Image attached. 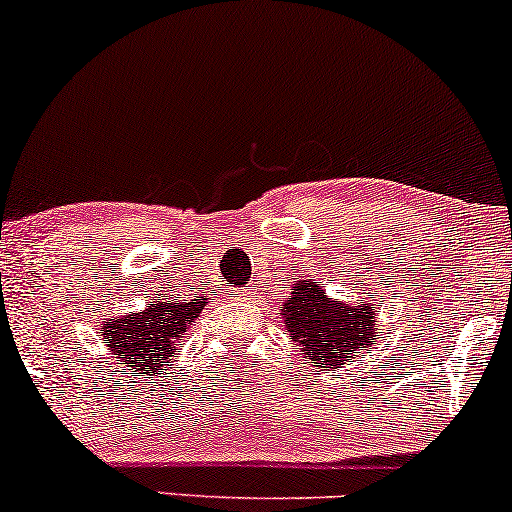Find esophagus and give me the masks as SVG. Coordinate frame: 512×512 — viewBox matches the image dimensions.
Instances as JSON below:
<instances>
[{"instance_id": "34e87169", "label": "esophagus", "mask_w": 512, "mask_h": 512, "mask_svg": "<svg viewBox=\"0 0 512 512\" xmlns=\"http://www.w3.org/2000/svg\"><path fill=\"white\" fill-rule=\"evenodd\" d=\"M240 296H245V301H250V298L255 296V289H252V286H248V289H245L243 293H240Z\"/></svg>"}]
</instances>
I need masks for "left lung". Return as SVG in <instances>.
I'll return each instance as SVG.
<instances>
[{
	"label": "left lung",
	"instance_id": "obj_1",
	"mask_svg": "<svg viewBox=\"0 0 512 512\" xmlns=\"http://www.w3.org/2000/svg\"><path fill=\"white\" fill-rule=\"evenodd\" d=\"M378 313L370 301H339L327 296L320 281L298 279L279 315L305 361L320 368H344L380 342Z\"/></svg>",
	"mask_w": 512,
	"mask_h": 512
}]
</instances>
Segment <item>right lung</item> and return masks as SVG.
Returning <instances> with one entry per match:
<instances>
[{"instance_id": "1", "label": "right lung", "mask_w": 512, "mask_h": 512, "mask_svg": "<svg viewBox=\"0 0 512 512\" xmlns=\"http://www.w3.org/2000/svg\"><path fill=\"white\" fill-rule=\"evenodd\" d=\"M207 305V296H195L190 303L154 298L139 313L115 315L101 327L103 344L113 358L127 363V370L144 375H163L173 363L182 334L190 332L192 322Z\"/></svg>"}]
</instances>
